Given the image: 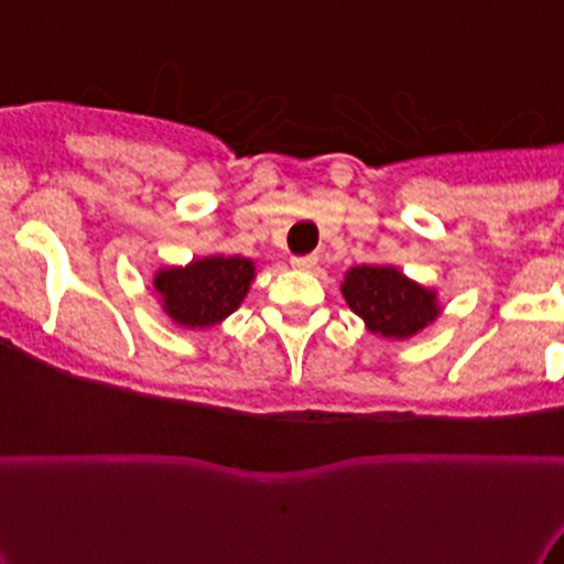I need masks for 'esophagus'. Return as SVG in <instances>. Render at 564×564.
<instances>
[{"label": "esophagus", "instance_id": "34e87169", "mask_svg": "<svg viewBox=\"0 0 564 564\" xmlns=\"http://www.w3.org/2000/svg\"><path fill=\"white\" fill-rule=\"evenodd\" d=\"M317 254H299V258H291V265L296 270H312L317 265Z\"/></svg>", "mask_w": 564, "mask_h": 564}]
</instances>
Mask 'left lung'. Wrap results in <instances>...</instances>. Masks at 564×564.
I'll use <instances>...</instances> for the list:
<instances>
[{"instance_id": "8db88e82", "label": "left lung", "mask_w": 564, "mask_h": 564, "mask_svg": "<svg viewBox=\"0 0 564 564\" xmlns=\"http://www.w3.org/2000/svg\"><path fill=\"white\" fill-rule=\"evenodd\" d=\"M344 296L372 333L409 338L440 315L434 294L390 265H356L346 273Z\"/></svg>"}]
</instances>
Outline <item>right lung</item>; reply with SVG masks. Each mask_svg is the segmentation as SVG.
I'll return each instance as SVG.
<instances>
[{
    "mask_svg": "<svg viewBox=\"0 0 564 564\" xmlns=\"http://www.w3.org/2000/svg\"><path fill=\"white\" fill-rule=\"evenodd\" d=\"M252 278L254 265L247 258H203L187 268L161 270L153 286L174 323L210 327L237 310Z\"/></svg>",
    "mask_w": 564,
    "mask_h": 564,
    "instance_id": "1",
    "label": "right lung"
}]
</instances>
